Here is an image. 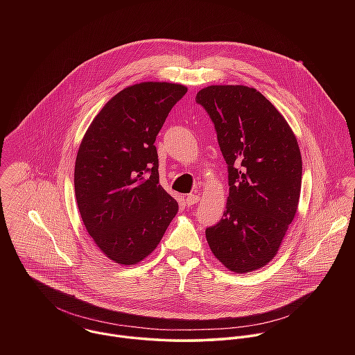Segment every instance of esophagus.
Here are the masks:
<instances>
[{
	"label": "esophagus",
	"mask_w": 355,
	"mask_h": 355,
	"mask_svg": "<svg viewBox=\"0 0 355 355\" xmlns=\"http://www.w3.org/2000/svg\"><path fill=\"white\" fill-rule=\"evenodd\" d=\"M200 196H194V194H190L186 197V203L187 205H196V203L200 202Z\"/></svg>",
	"instance_id": "1"
}]
</instances>
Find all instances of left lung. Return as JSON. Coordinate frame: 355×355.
I'll return each instance as SVG.
<instances>
[{
  "label": "left lung",
  "mask_w": 355,
  "mask_h": 355,
  "mask_svg": "<svg viewBox=\"0 0 355 355\" xmlns=\"http://www.w3.org/2000/svg\"><path fill=\"white\" fill-rule=\"evenodd\" d=\"M196 101L210 116L228 165L227 206L223 218L206 228V241L231 272L257 270L277 254L298 210V141L283 114L253 87L213 85Z\"/></svg>",
  "instance_id": "8db88e82"
}]
</instances>
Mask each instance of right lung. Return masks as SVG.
<instances>
[{"mask_svg":"<svg viewBox=\"0 0 355 355\" xmlns=\"http://www.w3.org/2000/svg\"><path fill=\"white\" fill-rule=\"evenodd\" d=\"M187 87L142 82L103 105L87 128L75 161V196L94 243L119 265L154 252L179 210L158 184L154 146L168 113Z\"/></svg>","mask_w":355,"mask_h":355,"instance_id":"obj_1","label":"right lung"}]
</instances>
